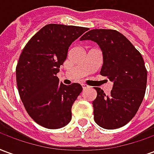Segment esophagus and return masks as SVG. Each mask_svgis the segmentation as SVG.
<instances>
[{"label":"esophagus","mask_w":154,"mask_h":154,"mask_svg":"<svg viewBox=\"0 0 154 154\" xmlns=\"http://www.w3.org/2000/svg\"><path fill=\"white\" fill-rule=\"evenodd\" d=\"M82 88H83V90L84 89H87V88L89 87L87 85H86V84H82Z\"/></svg>","instance_id":"esophagus-1"}]
</instances>
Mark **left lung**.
<instances>
[{
	"label": "left lung",
	"instance_id": "left-lung-1",
	"mask_svg": "<svg viewBox=\"0 0 154 154\" xmlns=\"http://www.w3.org/2000/svg\"><path fill=\"white\" fill-rule=\"evenodd\" d=\"M80 40H91L99 45L103 55L100 73L113 82L109 96L95 87V122L106 129L125 125L136 115L145 94L147 70L142 55L125 36L114 29H91Z\"/></svg>",
	"mask_w": 154,
	"mask_h": 154
}]
</instances>
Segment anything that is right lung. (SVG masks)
Listing matches in <instances>:
<instances>
[{
	"mask_svg": "<svg viewBox=\"0 0 154 154\" xmlns=\"http://www.w3.org/2000/svg\"><path fill=\"white\" fill-rule=\"evenodd\" d=\"M88 28L49 24L25 45L16 67V83L25 110L47 129H59L72 119V106L82 91L79 83L67 86L56 76L72 42Z\"/></svg>",
	"mask_w": 154,
	"mask_h": 154,
	"instance_id": "right-lung-1",
	"label": "right lung"
}]
</instances>
